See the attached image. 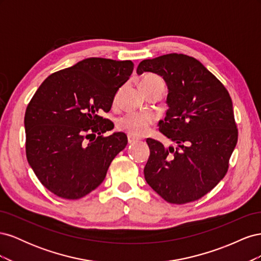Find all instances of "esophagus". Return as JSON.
Returning a JSON list of instances; mask_svg holds the SVG:
<instances>
[{"mask_svg":"<svg viewBox=\"0 0 261 261\" xmlns=\"http://www.w3.org/2000/svg\"><path fill=\"white\" fill-rule=\"evenodd\" d=\"M127 138H128V144H133V143H135V141H138V140H139L138 137L133 136V135H130V134H128Z\"/></svg>","mask_w":261,"mask_h":261,"instance_id":"obj_1","label":"esophagus"}]
</instances>
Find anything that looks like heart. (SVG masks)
Instances as JSON below:
<instances>
[{
  "label": "heart",
  "instance_id": "b5f03b06",
  "mask_svg": "<svg viewBox=\"0 0 261 261\" xmlns=\"http://www.w3.org/2000/svg\"><path fill=\"white\" fill-rule=\"evenodd\" d=\"M159 83L163 85L160 77L155 75H146L140 82V85ZM164 86V85H163ZM153 123V116L147 112H129L118 118L117 126L122 130L133 136H141L146 134Z\"/></svg>",
  "mask_w": 261,
  "mask_h": 261
}]
</instances>
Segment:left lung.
<instances>
[{
	"label": "left lung",
	"instance_id": "left-lung-1",
	"mask_svg": "<svg viewBox=\"0 0 261 261\" xmlns=\"http://www.w3.org/2000/svg\"><path fill=\"white\" fill-rule=\"evenodd\" d=\"M145 72L167 83L169 109L159 130L176 145L147 138L146 181L170 203L195 201L224 177L238 144L232 99L215 75L185 54L141 61L137 74Z\"/></svg>",
	"mask_w": 261,
	"mask_h": 261
}]
</instances>
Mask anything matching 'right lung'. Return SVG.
I'll list each match as a JSON object with an SVG mask.
<instances>
[{"mask_svg": "<svg viewBox=\"0 0 261 261\" xmlns=\"http://www.w3.org/2000/svg\"><path fill=\"white\" fill-rule=\"evenodd\" d=\"M132 61L89 58L51 74L25 113L26 155L41 184L64 199H80L103 181L124 133L103 134L114 124L100 113L111 110L117 90L133 73Z\"/></svg>", "mask_w": 261, "mask_h": 261, "instance_id": "add662e5", "label": "right lung"}]
</instances>
